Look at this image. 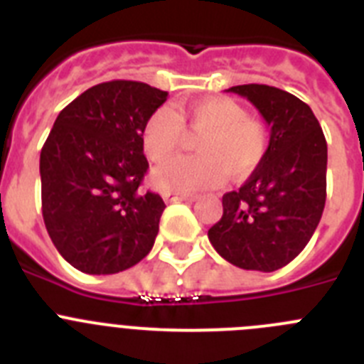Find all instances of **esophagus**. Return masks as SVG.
<instances>
[{
  "label": "esophagus",
  "instance_id": "obj_1",
  "mask_svg": "<svg viewBox=\"0 0 364 364\" xmlns=\"http://www.w3.org/2000/svg\"><path fill=\"white\" fill-rule=\"evenodd\" d=\"M162 197L166 202H175V200H188L193 202L197 200V195H189V193H176V191H164Z\"/></svg>",
  "mask_w": 364,
  "mask_h": 364
}]
</instances>
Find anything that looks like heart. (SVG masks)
I'll use <instances>...</instances> for the list:
<instances>
[{
  "mask_svg": "<svg viewBox=\"0 0 364 364\" xmlns=\"http://www.w3.org/2000/svg\"><path fill=\"white\" fill-rule=\"evenodd\" d=\"M184 125L197 140V156H184L156 169L153 182L159 188L197 193L217 188L226 175L242 180L255 171L268 151V129L259 118L247 117L237 100L226 96L205 98L178 107L162 105L146 118L142 146L147 159L166 162L184 140Z\"/></svg>",
  "mask_w": 364,
  "mask_h": 364,
  "instance_id": "b5f03b06",
  "label": "heart"
}]
</instances>
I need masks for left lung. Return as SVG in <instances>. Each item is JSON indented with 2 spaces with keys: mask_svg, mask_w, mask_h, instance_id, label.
<instances>
[{
  "mask_svg": "<svg viewBox=\"0 0 364 364\" xmlns=\"http://www.w3.org/2000/svg\"><path fill=\"white\" fill-rule=\"evenodd\" d=\"M228 91L259 109L269 125V146L239 191L222 197L224 213L208 237L233 266L275 272L304 250L321 220L326 138L311 109L290 92L260 83Z\"/></svg>",
  "mask_w": 364,
  "mask_h": 364,
  "instance_id": "8db88e82",
  "label": "left lung"
}]
</instances>
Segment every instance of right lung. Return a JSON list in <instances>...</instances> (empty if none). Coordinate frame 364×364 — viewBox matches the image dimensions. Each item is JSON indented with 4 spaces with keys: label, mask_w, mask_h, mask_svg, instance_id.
Wrapping results in <instances>:
<instances>
[{
    "label": "right lung",
    "mask_w": 364,
    "mask_h": 364,
    "mask_svg": "<svg viewBox=\"0 0 364 364\" xmlns=\"http://www.w3.org/2000/svg\"><path fill=\"white\" fill-rule=\"evenodd\" d=\"M167 92L112 80L74 98L40 154L41 211L60 255L89 275L138 264L153 247L166 208L144 191L142 127Z\"/></svg>",
    "instance_id": "obj_1"
}]
</instances>
